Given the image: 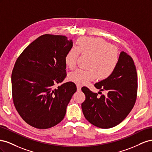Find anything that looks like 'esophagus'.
Segmentation results:
<instances>
[{
    "instance_id": "obj_1",
    "label": "esophagus",
    "mask_w": 152,
    "mask_h": 152,
    "mask_svg": "<svg viewBox=\"0 0 152 152\" xmlns=\"http://www.w3.org/2000/svg\"><path fill=\"white\" fill-rule=\"evenodd\" d=\"M77 91H81V86L80 85H77Z\"/></svg>"
}]
</instances>
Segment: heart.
Instances as JSON below:
<instances>
[{
    "instance_id": "1",
    "label": "heart",
    "mask_w": 152,
    "mask_h": 152,
    "mask_svg": "<svg viewBox=\"0 0 152 152\" xmlns=\"http://www.w3.org/2000/svg\"><path fill=\"white\" fill-rule=\"evenodd\" d=\"M77 47L68 51L65 63L71 70L77 65L79 53L91 57L88 64L89 70L77 69L69 75L70 80L78 85H85L96 77L104 79L112 74L118 62L117 49L110 43L99 38H80L77 40Z\"/></svg>"
}]
</instances>
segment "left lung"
<instances>
[{
  "mask_svg": "<svg viewBox=\"0 0 152 152\" xmlns=\"http://www.w3.org/2000/svg\"><path fill=\"white\" fill-rule=\"evenodd\" d=\"M94 86L101 91H106L107 94L99 97L87 87H82L86 100L81 107L85 118L99 128L116 126L128 115L136 102L137 76L132 58L121 51L113 73Z\"/></svg>",
  "mask_w": 152,
  "mask_h": 152,
  "instance_id": "1",
  "label": "left lung"
}]
</instances>
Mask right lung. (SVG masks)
Returning a JSON list of instances; mask_svg holds the SVG:
<instances>
[{
    "mask_svg": "<svg viewBox=\"0 0 152 152\" xmlns=\"http://www.w3.org/2000/svg\"><path fill=\"white\" fill-rule=\"evenodd\" d=\"M73 47L65 36L45 34L17 59L11 75L13 102L21 118L32 127L45 129L65 117L76 85L66 82L65 57Z\"/></svg>",
    "mask_w": 152,
    "mask_h": 152,
    "instance_id": "1",
    "label": "right lung"
}]
</instances>
